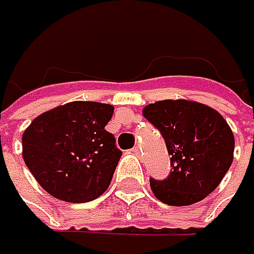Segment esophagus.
<instances>
[{
  "instance_id": "obj_1",
  "label": "esophagus",
  "mask_w": 254,
  "mask_h": 254,
  "mask_svg": "<svg viewBox=\"0 0 254 254\" xmlns=\"http://www.w3.org/2000/svg\"><path fill=\"white\" fill-rule=\"evenodd\" d=\"M131 152H133L134 155H137V157H139V155H140V152H142V149H140L139 146H134V148L131 149Z\"/></svg>"
}]
</instances>
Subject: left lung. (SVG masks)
<instances>
[{"mask_svg":"<svg viewBox=\"0 0 254 254\" xmlns=\"http://www.w3.org/2000/svg\"><path fill=\"white\" fill-rule=\"evenodd\" d=\"M160 130L174 168L168 180H149L154 196L186 206L214 191L234 162V133L215 109L193 100H160L143 108Z\"/></svg>","mask_w":254,"mask_h":254,"instance_id":"1","label":"left lung"}]
</instances>
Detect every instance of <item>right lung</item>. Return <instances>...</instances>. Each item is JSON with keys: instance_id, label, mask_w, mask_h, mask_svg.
<instances>
[{"instance_id": "add662e5", "label": "right lung", "mask_w": 254, "mask_h": 254, "mask_svg": "<svg viewBox=\"0 0 254 254\" xmlns=\"http://www.w3.org/2000/svg\"><path fill=\"white\" fill-rule=\"evenodd\" d=\"M114 106L70 102L43 112L22 134L23 162L54 197L83 203L102 196L123 152L105 130Z\"/></svg>"}]
</instances>
